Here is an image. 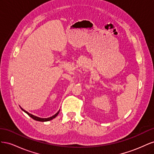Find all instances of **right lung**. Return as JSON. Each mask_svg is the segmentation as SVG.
<instances>
[{
    "mask_svg": "<svg viewBox=\"0 0 154 154\" xmlns=\"http://www.w3.org/2000/svg\"><path fill=\"white\" fill-rule=\"evenodd\" d=\"M20 109H21L23 111L25 112H26L27 115H28L29 116H30V117H31V118H32V119L36 120V121H38V122H48V121H50V120H51V119H54V118H56V117H57V116H58V114H59V112H60V110H59L57 114H55L54 116H51V117H50V118H38V117H37V116H34V115H32V114H30V113H29V112H27V111H26L25 110H24L22 108H21V107H20Z\"/></svg>",
    "mask_w": 154,
    "mask_h": 154,
    "instance_id": "add662e5",
    "label": "right lung"
}]
</instances>
